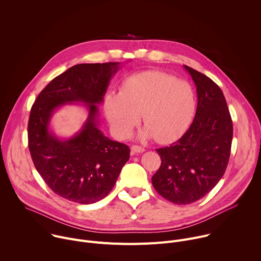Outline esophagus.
<instances>
[{"label":"esophagus","instance_id":"1","mask_svg":"<svg viewBox=\"0 0 261 261\" xmlns=\"http://www.w3.org/2000/svg\"><path fill=\"white\" fill-rule=\"evenodd\" d=\"M143 152H144V148L139 146V145H132L131 146V153H132V155L138 154V153H143Z\"/></svg>","mask_w":261,"mask_h":261}]
</instances>
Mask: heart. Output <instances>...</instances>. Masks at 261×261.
<instances>
[{
	"label": "heart",
	"mask_w": 261,
	"mask_h": 261,
	"mask_svg": "<svg viewBox=\"0 0 261 261\" xmlns=\"http://www.w3.org/2000/svg\"><path fill=\"white\" fill-rule=\"evenodd\" d=\"M196 95L186 81L161 71H141L126 77L119 93L105 97L106 119L116 136L125 138L138 124L145 126L141 139L155 137L167 143L190 127L196 111Z\"/></svg>",
	"instance_id": "b5f03b06"
}]
</instances>
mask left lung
I'll list each match as a JSON object with an SVG mask.
<instances>
[{"instance_id":"1","label":"left lung","mask_w":261,"mask_h":261,"mask_svg":"<svg viewBox=\"0 0 261 261\" xmlns=\"http://www.w3.org/2000/svg\"><path fill=\"white\" fill-rule=\"evenodd\" d=\"M197 93V109L188 131L169 146L157 148L161 166L152 177L156 191L175 204L206 195L224 174L230 156L232 121L221 89L204 74L184 65Z\"/></svg>"}]
</instances>
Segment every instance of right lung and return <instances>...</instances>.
Instances as JSON below:
<instances>
[{
    "label": "right lung",
    "instance_id": "add662e5",
    "mask_svg": "<svg viewBox=\"0 0 261 261\" xmlns=\"http://www.w3.org/2000/svg\"><path fill=\"white\" fill-rule=\"evenodd\" d=\"M120 63L79 64L54 79L31 108L29 150L34 165L59 196L81 204L103 199L114 188L130 157L128 145L110 140L98 128V104ZM82 101L89 116L81 131L60 140L49 130L54 110Z\"/></svg>",
    "mask_w": 261,
    "mask_h": 261
}]
</instances>
